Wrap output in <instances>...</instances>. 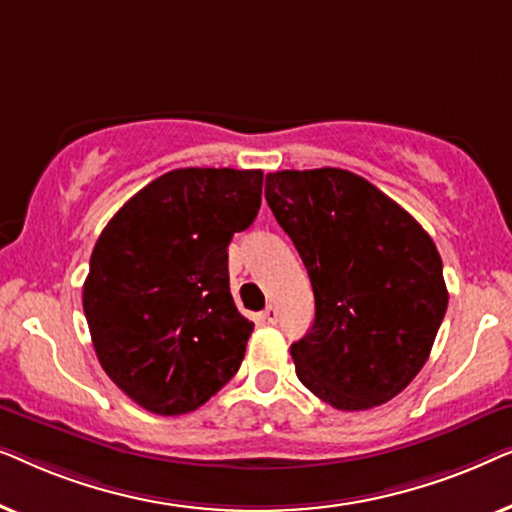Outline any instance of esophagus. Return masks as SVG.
I'll return each mask as SVG.
<instances>
[{"label": "esophagus", "mask_w": 512, "mask_h": 512, "mask_svg": "<svg viewBox=\"0 0 512 512\" xmlns=\"http://www.w3.org/2000/svg\"><path fill=\"white\" fill-rule=\"evenodd\" d=\"M277 317H279V314H277V307L275 305H268L263 310V319L268 321V324H277Z\"/></svg>", "instance_id": "1"}]
</instances>
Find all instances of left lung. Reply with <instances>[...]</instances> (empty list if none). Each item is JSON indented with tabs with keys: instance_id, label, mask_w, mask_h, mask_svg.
I'll return each mask as SVG.
<instances>
[{
	"instance_id": "left-lung-1",
	"label": "left lung",
	"mask_w": 512,
	"mask_h": 512,
	"mask_svg": "<svg viewBox=\"0 0 512 512\" xmlns=\"http://www.w3.org/2000/svg\"><path fill=\"white\" fill-rule=\"evenodd\" d=\"M265 200L314 291L312 328L291 345L298 380L338 410L391 401L445 317L436 244L389 195L338 167L270 172Z\"/></svg>"
}]
</instances>
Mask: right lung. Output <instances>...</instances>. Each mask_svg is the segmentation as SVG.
<instances>
[{
  "instance_id": "obj_1",
  "label": "right lung",
  "mask_w": 512,
  "mask_h": 512,
  "mask_svg": "<svg viewBox=\"0 0 512 512\" xmlns=\"http://www.w3.org/2000/svg\"><path fill=\"white\" fill-rule=\"evenodd\" d=\"M263 172L184 167L151 181L102 230L83 284L97 359L156 415L207 403L254 324L230 296L228 244L261 209Z\"/></svg>"
}]
</instances>
